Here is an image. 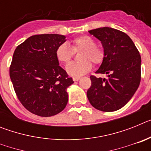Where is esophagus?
Segmentation results:
<instances>
[{"instance_id":"34e87169","label":"esophagus","mask_w":151,"mask_h":151,"mask_svg":"<svg viewBox=\"0 0 151 151\" xmlns=\"http://www.w3.org/2000/svg\"><path fill=\"white\" fill-rule=\"evenodd\" d=\"M80 78H81V77H76V76H74L73 78V81H78V80H79Z\"/></svg>"}]
</instances>
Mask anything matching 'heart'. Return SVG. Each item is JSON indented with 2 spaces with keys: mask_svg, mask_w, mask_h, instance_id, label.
I'll return each instance as SVG.
<instances>
[{
  "mask_svg": "<svg viewBox=\"0 0 151 151\" xmlns=\"http://www.w3.org/2000/svg\"><path fill=\"white\" fill-rule=\"evenodd\" d=\"M82 50L80 61L68 64L66 71L73 76L80 77L88 73L94 65H100L104 60L105 51L101 46L96 45L95 40L88 35L78 36L72 40V46L63 43L55 50L56 58L60 63L66 64L71 60L75 52Z\"/></svg>",
  "mask_w": 151,
  "mask_h": 151,
  "instance_id": "heart-1",
  "label": "heart"
}]
</instances>
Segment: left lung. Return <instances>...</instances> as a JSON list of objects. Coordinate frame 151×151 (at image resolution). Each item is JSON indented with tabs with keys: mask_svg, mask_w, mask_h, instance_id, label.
<instances>
[{
	"mask_svg": "<svg viewBox=\"0 0 151 151\" xmlns=\"http://www.w3.org/2000/svg\"><path fill=\"white\" fill-rule=\"evenodd\" d=\"M88 32L101 41L105 51L104 60L95 73L107 74L108 78L91 76L88 99L97 110L116 111L130 101L139 86L141 55L132 40L121 31L103 27Z\"/></svg>",
	"mask_w": 151,
	"mask_h": 151,
	"instance_id": "obj_1",
	"label": "left lung"
}]
</instances>
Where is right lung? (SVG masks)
I'll return each mask as SVG.
<instances>
[{
    "instance_id": "obj_1",
    "label": "right lung",
    "mask_w": 151,
    "mask_h": 151,
    "mask_svg": "<svg viewBox=\"0 0 151 151\" xmlns=\"http://www.w3.org/2000/svg\"><path fill=\"white\" fill-rule=\"evenodd\" d=\"M65 38L58 34L35 35L13 53L10 76L16 94L26 110L39 116L57 115L67 104L66 89L74 82L55 56Z\"/></svg>"
}]
</instances>
